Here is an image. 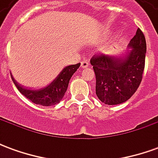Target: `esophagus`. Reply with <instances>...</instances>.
Segmentation results:
<instances>
[{"label":"esophagus","mask_w":158,"mask_h":158,"mask_svg":"<svg viewBox=\"0 0 158 158\" xmlns=\"http://www.w3.org/2000/svg\"><path fill=\"white\" fill-rule=\"evenodd\" d=\"M81 67L82 69H86L89 67V62L88 61H82L81 62Z\"/></svg>","instance_id":"obj_1"}]
</instances>
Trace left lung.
<instances>
[{
  "instance_id": "8db88e82",
  "label": "left lung",
  "mask_w": 158,
  "mask_h": 158,
  "mask_svg": "<svg viewBox=\"0 0 158 158\" xmlns=\"http://www.w3.org/2000/svg\"><path fill=\"white\" fill-rule=\"evenodd\" d=\"M129 50L118 56L97 54L90 59L96 74V94L106 105H118L131 97L142 80L146 42L139 29L129 41Z\"/></svg>"
}]
</instances>
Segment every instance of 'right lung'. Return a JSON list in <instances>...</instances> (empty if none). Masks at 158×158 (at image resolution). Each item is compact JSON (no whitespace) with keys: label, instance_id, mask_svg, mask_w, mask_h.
I'll list each match as a JSON object with an SVG mask.
<instances>
[{"label":"right lung","instance_id":"right-lung-1","mask_svg":"<svg viewBox=\"0 0 158 158\" xmlns=\"http://www.w3.org/2000/svg\"><path fill=\"white\" fill-rule=\"evenodd\" d=\"M80 63L74 65H69L62 69L61 73L56 77V79L48 85L38 89H28L20 85L12 76V81L22 95L32 102L40 106H49L59 103L65 95L69 83L73 74L79 69Z\"/></svg>","mask_w":158,"mask_h":158}]
</instances>
